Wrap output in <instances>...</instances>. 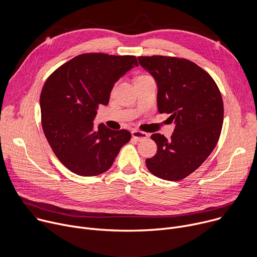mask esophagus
<instances>
[{"label": "esophagus", "mask_w": 257, "mask_h": 257, "mask_svg": "<svg viewBox=\"0 0 257 257\" xmlns=\"http://www.w3.org/2000/svg\"><path fill=\"white\" fill-rule=\"evenodd\" d=\"M132 136H133V138H135L136 140L142 141V140H144V139H146V138L149 137V134L145 133V132H142V131L133 130V131H132Z\"/></svg>", "instance_id": "obj_1"}]
</instances>
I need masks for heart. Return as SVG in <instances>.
I'll list each match as a JSON object with an SVG mask.
<instances>
[{"mask_svg":"<svg viewBox=\"0 0 257 257\" xmlns=\"http://www.w3.org/2000/svg\"><path fill=\"white\" fill-rule=\"evenodd\" d=\"M140 77H145V76H140Z\"/></svg>","mask_w":257,"mask_h":257,"instance_id":"obj_1","label":"heart"}]
</instances>
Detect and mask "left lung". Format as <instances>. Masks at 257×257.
Masks as SVG:
<instances>
[{
  "label": "left lung",
  "mask_w": 257,
  "mask_h": 257,
  "mask_svg": "<svg viewBox=\"0 0 257 257\" xmlns=\"http://www.w3.org/2000/svg\"><path fill=\"white\" fill-rule=\"evenodd\" d=\"M158 85V109L175 123L171 139L152 135L158 145L146 159L150 172L164 180L179 181L198 169L221 135L224 103L219 89L206 71L195 63L175 57H138Z\"/></svg>",
  "instance_id": "left-lung-1"
}]
</instances>
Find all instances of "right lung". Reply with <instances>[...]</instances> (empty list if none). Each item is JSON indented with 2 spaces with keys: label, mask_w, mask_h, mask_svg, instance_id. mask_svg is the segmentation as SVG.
<instances>
[{
  "label": "right lung",
  "mask_w": 257,
  "mask_h": 257,
  "mask_svg": "<svg viewBox=\"0 0 257 257\" xmlns=\"http://www.w3.org/2000/svg\"><path fill=\"white\" fill-rule=\"evenodd\" d=\"M138 66L134 56L82 54L59 67L47 79L40 98L42 126L59 161L79 176H96L112 167L127 130H112L93 120L106 105L114 84Z\"/></svg>",
  "instance_id": "1"
}]
</instances>
